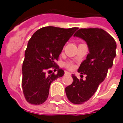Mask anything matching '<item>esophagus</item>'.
<instances>
[{
	"label": "esophagus",
	"mask_w": 123,
	"mask_h": 123,
	"mask_svg": "<svg viewBox=\"0 0 123 123\" xmlns=\"http://www.w3.org/2000/svg\"><path fill=\"white\" fill-rule=\"evenodd\" d=\"M65 75H68V74H70V73L68 71H65Z\"/></svg>",
	"instance_id": "obj_1"
}]
</instances>
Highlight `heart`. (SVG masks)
Masks as SVG:
<instances>
[{"label":"heart","mask_w":123,"mask_h":123,"mask_svg":"<svg viewBox=\"0 0 123 123\" xmlns=\"http://www.w3.org/2000/svg\"><path fill=\"white\" fill-rule=\"evenodd\" d=\"M65 66L67 68H70V69H72V68H74L73 64V63H71V62H68L65 63Z\"/></svg>","instance_id":"1"}]
</instances>
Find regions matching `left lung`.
Wrapping results in <instances>:
<instances>
[{"label":"left lung","instance_id":"1","mask_svg":"<svg viewBox=\"0 0 123 123\" xmlns=\"http://www.w3.org/2000/svg\"><path fill=\"white\" fill-rule=\"evenodd\" d=\"M86 42L89 53L81 62L78 72L86 75V80L72 75L73 81L65 87L68 99L74 104L87 101L107 76L116 56V43L109 33L101 28H81L74 35Z\"/></svg>","mask_w":123,"mask_h":123}]
</instances>
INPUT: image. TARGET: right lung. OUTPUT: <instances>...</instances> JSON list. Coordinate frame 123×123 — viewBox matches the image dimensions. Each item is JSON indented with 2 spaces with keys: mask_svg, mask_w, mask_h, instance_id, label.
Returning a JSON list of instances; mask_svg holds the SVG:
<instances>
[{
  "mask_svg": "<svg viewBox=\"0 0 123 123\" xmlns=\"http://www.w3.org/2000/svg\"><path fill=\"white\" fill-rule=\"evenodd\" d=\"M77 30L78 28L65 29L47 26L37 30L31 37L22 67L23 91L27 102L40 105L47 100L50 84L65 73L55 61L63 46ZM50 67L58 71L57 74H45Z\"/></svg>",
  "mask_w": 123,
  "mask_h": 123,
  "instance_id": "obj_1",
  "label": "right lung"
}]
</instances>
